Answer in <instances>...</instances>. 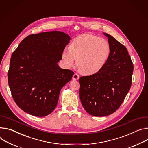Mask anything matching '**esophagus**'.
Wrapping results in <instances>:
<instances>
[{"label":"esophagus","instance_id":"1","mask_svg":"<svg viewBox=\"0 0 148 148\" xmlns=\"http://www.w3.org/2000/svg\"><path fill=\"white\" fill-rule=\"evenodd\" d=\"M73 79L74 80H78V79H79V75H78L77 74L75 73V74L73 75Z\"/></svg>","mask_w":148,"mask_h":148}]
</instances>
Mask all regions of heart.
I'll return each instance as SVG.
<instances>
[{
  "mask_svg": "<svg viewBox=\"0 0 148 148\" xmlns=\"http://www.w3.org/2000/svg\"><path fill=\"white\" fill-rule=\"evenodd\" d=\"M69 50L61 54L65 69L73 66L75 60L78 70L86 74L97 73L105 66L110 55L109 44L103 38L85 34L77 36L71 42Z\"/></svg>",
  "mask_w": 148,
  "mask_h": 148,
  "instance_id": "b5f03b06",
  "label": "heart"
}]
</instances>
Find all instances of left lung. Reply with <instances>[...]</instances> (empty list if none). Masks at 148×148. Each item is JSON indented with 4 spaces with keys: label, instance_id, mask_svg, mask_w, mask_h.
Instances as JSON below:
<instances>
[{
    "label": "left lung",
    "instance_id": "1",
    "mask_svg": "<svg viewBox=\"0 0 148 148\" xmlns=\"http://www.w3.org/2000/svg\"><path fill=\"white\" fill-rule=\"evenodd\" d=\"M108 39L110 55L97 73L79 79V98L90 114L101 117L116 112L124 101L132 85L133 65L127 48L112 35Z\"/></svg>",
    "mask_w": 148,
    "mask_h": 148
}]
</instances>
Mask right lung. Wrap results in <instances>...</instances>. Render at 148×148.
Listing matches in <instances>:
<instances>
[{
    "label": "right lung",
    "mask_w": 148,
    "mask_h": 148,
    "mask_svg": "<svg viewBox=\"0 0 148 148\" xmlns=\"http://www.w3.org/2000/svg\"><path fill=\"white\" fill-rule=\"evenodd\" d=\"M70 39L57 31L32 34L12 53L9 86L13 100L25 112L44 117L55 109L61 88L74 74L58 65Z\"/></svg>",
    "instance_id": "obj_1"
}]
</instances>
